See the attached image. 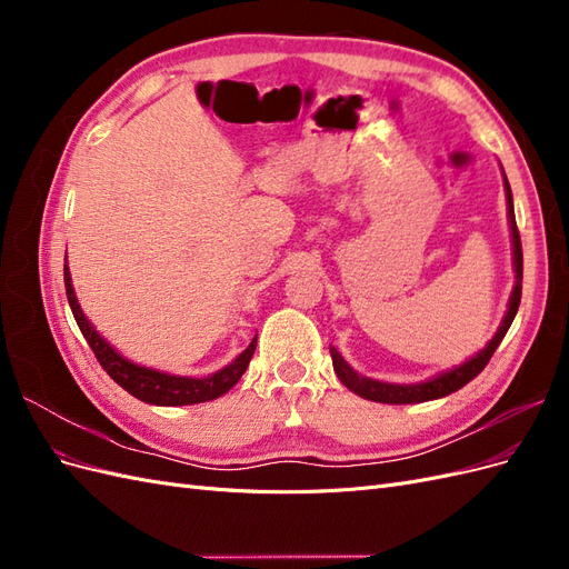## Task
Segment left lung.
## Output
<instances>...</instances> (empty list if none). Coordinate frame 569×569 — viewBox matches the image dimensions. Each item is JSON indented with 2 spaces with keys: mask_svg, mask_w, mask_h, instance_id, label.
<instances>
[{
  "mask_svg": "<svg viewBox=\"0 0 569 569\" xmlns=\"http://www.w3.org/2000/svg\"><path fill=\"white\" fill-rule=\"evenodd\" d=\"M503 187H506V199H508V218H510V232H512V256H515V289L510 295V303H508V313L498 327L496 337L481 349L475 358H470L468 363H462L456 370L443 372L435 380L429 382H420V385H387V382H377L370 380V377L358 375L351 366H347V360L339 356L337 349L330 347V356H332V366L335 372L341 380V385L351 389L353 393L363 396L368 401H377V403H422V401H435L441 399V396H449L453 391H458L460 387L468 385L470 380L487 368V363L491 360L493 351L498 349V343L503 341L508 327L515 320V313L520 308V299H522V242H520V232H518V222H515V209H512V192L508 178L503 176Z\"/></svg>",
  "mask_w": 569,
  "mask_h": 569,
  "instance_id": "obj_1",
  "label": "left lung"
}]
</instances>
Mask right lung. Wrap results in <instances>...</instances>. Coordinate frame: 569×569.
Returning a JSON list of instances; mask_svg holds the SVG:
<instances>
[{
    "label": "right lung",
    "mask_w": 569,
    "mask_h": 569,
    "mask_svg": "<svg viewBox=\"0 0 569 569\" xmlns=\"http://www.w3.org/2000/svg\"><path fill=\"white\" fill-rule=\"evenodd\" d=\"M63 284H66V297L68 303H71L73 318L80 327L82 337L88 339L90 349L94 351L99 366L109 372L111 380L116 385L123 387L128 393H132L134 399H140L144 403L153 406H192V403H203V401H213L218 396L230 391L239 377L244 375L249 368V360L256 351V337L249 343V347L239 353L228 368H222L213 372L211 377H203V380H197V377H178V375H166L151 368L134 366L130 360H126L118 351H113L109 343L97 335L90 320L84 318L80 311V303L76 299V291L71 284V272H68V266H63Z\"/></svg>",
    "instance_id": "obj_1"
}]
</instances>
